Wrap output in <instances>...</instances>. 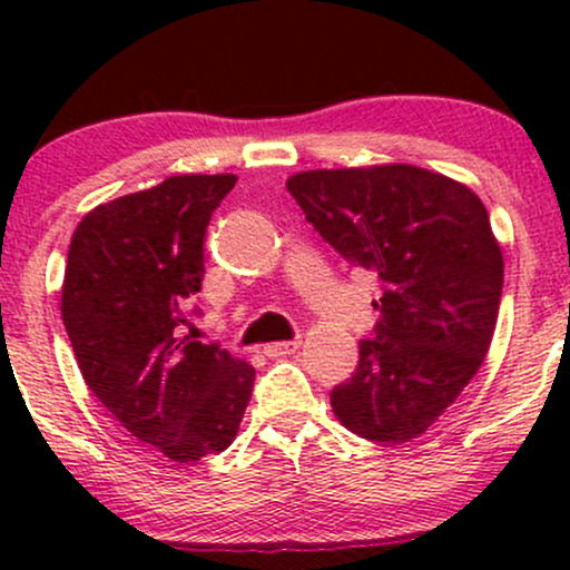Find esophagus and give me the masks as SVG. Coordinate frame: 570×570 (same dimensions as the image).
<instances>
[{"mask_svg":"<svg viewBox=\"0 0 570 570\" xmlns=\"http://www.w3.org/2000/svg\"><path fill=\"white\" fill-rule=\"evenodd\" d=\"M297 348H299V337H294V340H284V343H267L263 353L271 358H278V356H286V353L297 351Z\"/></svg>","mask_w":570,"mask_h":570,"instance_id":"1","label":"esophagus"}]
</instances>
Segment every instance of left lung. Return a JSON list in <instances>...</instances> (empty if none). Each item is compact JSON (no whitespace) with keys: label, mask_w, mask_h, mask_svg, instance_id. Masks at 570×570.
Instances as JSON below:
<instances>
[{"label":"left lung","mask_w":570,"mask_h":570,"mask_svg":"<svg viewBox=\"0 0 570 570\" xmlns=\"http://www.w3.org/2000/svg\"><path fill=\"white\" fill-rule=\"evenodd\" d=\"M286 189L326 244L381 278L375 337L332 389L337 421L372 442L415 440L493 340L503 257L488 208L461 181L407 163L299 171Z\"/></svg>","instance_id":"obj_1"}]
</instances>
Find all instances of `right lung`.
<instances>
[{
	"instance_id": "obj_1",
	"label": "right lung",
	"mask_w": 570,
	"mask_h": 570,
	"mask_svg": "<svg viewBox=\"0 0 570 570\" xmlns=\"http://www.w3.org/2000/svg\"><path fill=\"white\" fill-rule=\"evenodd\" d=\"M235 181L168 176L96 206L69 244L61 316L85 383L130 436L179 463L230 448L252 399V364L181 337L206 227Z\"/></svg>"
}]
</instances>
